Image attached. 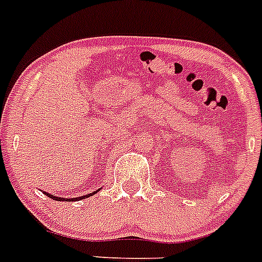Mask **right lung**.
<instances>
[{
  "label": "right lung",
  "instance_id": "obj_1",
  "mask_svg": "<svg viewBox=\"0 0 262 262\" xmlns=\"http://www.w3.org/2000/svg\"><path fill=\"white\" fill-rule=\"evenodd\" d=\"M98 190H96L94 193H90V194H86V195H82V196H77V198H62V196H56L53 195V194H50V193H46V191H43V193L46 194V195L48 196V198H51V200H55V201H66V202H73V201H81V200H85V198H89V196L94 195L96 193H98Z\"/></svg>",
  "mask_w": 262,
  "mask_h": 262
}]
</instances>
